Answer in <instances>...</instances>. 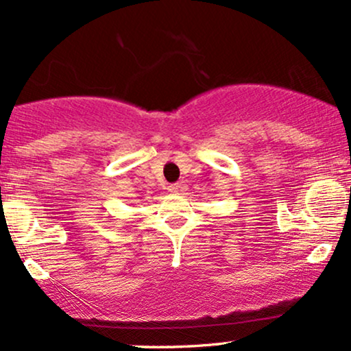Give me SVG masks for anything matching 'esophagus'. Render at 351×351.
Returning a JSON list of instances; mask_svg holds the SVG:
<instances>
[{"mask_svg": "<svg viewBox=\"0 0 351 351\" xmlns=\"http://www.w3.org/2000/svg\"><path fill=\"white\" fill-rule=\"evenodd\" d=\"M183 189H184V186L181 183H175V184H170V186H168V191L173 193V195H178V193L183 191Z\"/></svg>", "mask_w": 351, "mask_h": 351, "instance_id": "34e87169", "label": "esophagus"}]
</instances>
